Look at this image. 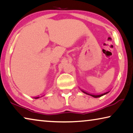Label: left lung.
<instances>
[{
  "mask_svg": "<svg viewBox=\"0 0 133 133\" xmlns=\"http://www.w3.org/2000/svg\"><path fill=\"white\" fill-rule=\"evenodd\" d=\"M81 91L82 92H83L84 94H86V95H88L92 96V97H94V98H99V97L102 96H104V95H106V94H107L109 93V91H108V92H105V93H104V94H100V95H93V94H90L89 93H88V92H86L85 91H83V90H81Z\"/></svg>",
  "mask_w": 133,
  "mask_h": 133,
  "instance_id": "8db88e82",
  "label": "left lung"
}]
</instances>
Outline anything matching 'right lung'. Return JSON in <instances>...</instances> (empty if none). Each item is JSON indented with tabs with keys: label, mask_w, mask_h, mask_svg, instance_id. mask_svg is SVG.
Returning a JSON list of instances; mask_svg holds the SVG:
<instances>
[{
	"label": "right lung",
	"mask_w": 133,
	"mask_h": 133,
	"mask_svg": "<svg viewBox=\"0 0 133 133\" xmlns=\"http://www.w3.org/2000/svg\"><path fill=\"white\" fill-rule=\"evenodd\" d=\"M44 96V95H43ZM42 96H41V97H42ZM39 98V96H38V97H35V98H35V99H38V98Z\"/></svg>",
	"instance_id": "right-lung-1"
}]
</instances>
